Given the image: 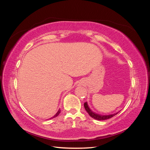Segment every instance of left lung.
Here are the masks:
<instances>
[{
  "mask_svg": "<svg viewBox=\"0 0 150 150\" xmlns=\"http://www.w3.org/2000/svg\"><path fill=\"white\" fill-rule=\"evenodd\" d=\"M84 106L86 111L88 112L89 115L91 117H93V118L96 120H108V119H110V118H111V117L115 116L116 115H117V113L119 112H117L116 113H115V114L109 115H101L97 114V113L93 112L91 110L90 108L88 106L87 102L84 103Z\"/></svg>",
  "mask_w": 150,
  "mask_h": 150,
  "instance_id": "8db88e82",
  "label": "left lung"
}]
</instances>
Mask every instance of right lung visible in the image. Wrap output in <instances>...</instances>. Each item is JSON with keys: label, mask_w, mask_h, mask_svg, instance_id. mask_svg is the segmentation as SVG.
I'll use <instances>...</instances> for the list:
<instances>
[{"label": "right lung", "mask_w": 150, "mask_h": 150, "mask_svg": "<svg viewBox=\"0 0 150 150\" xmlns=\"http://www.w3.org/2000/svg\"><path fill=\"white\" fill-rule=\"evenodd\" d=\"M61 112V110H60V109H59V110H58V111L56 112V114L54 115L53 117H51V118H50V120L51 119H52V118H54V117H56V116H57L59 115V113Z\"/></svg>", "instance_id": "add662e5"}]
</instances>
